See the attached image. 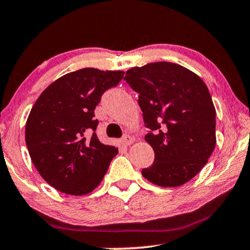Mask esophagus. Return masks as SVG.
<instances>
[{"mask_svg":"<svg viewBox=\"0 0 250 250\" xmlns=\"http://www.w3.org/2000/svg\"><path fill=\"white\" fill-rule=\"evenodd\" d=\"M120 142H122L123 145L128 146V145H131L132 143H133V138H132L131 136H128V134H124Z\"/></svg>","mask_w":250,"mask_h":250,"instance_id":"obj_1","label":"esophagus"}]
</instances>
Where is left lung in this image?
Instances as JSON below:
<instances>
[{
	"instance_id": "8db88e82",
	"label": "left lung",
	"mask_w": 250,
	"mask_h": 250,
	"mask_svg": "<svg viewBox=\"0 0 250 250\" xmlns=\"http://www.w3.org/2000/svg\"><path fill=\"white\" fill-rule=\"evenodd\" d=\"M124 81L139 95L145 140L154 151L142 174L161 187H178L207 164L216 144L215 107L204 81L186 67L155 62L126 71Z\"/></svg>"
}]
</instances>
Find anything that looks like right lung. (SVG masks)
Masks as SVG:
<instances>
[{"instance_id":"1","label":"right lung","mask_w":250,"mask_h":250,"mask_svg":"<svg viewBox=\"0 0 250 250\" xmlns=\"http://www.w3.org/2000/svg\"><path fill=\"white\" fill-rule=\"evenodd\" d=\"M123 77V71L93 67L66 73L32 106L25 125L26 147L41 177L60 192H92L118 154V148L99 142L95 108L103 93Z\"/></svg>"}]
</instances>
